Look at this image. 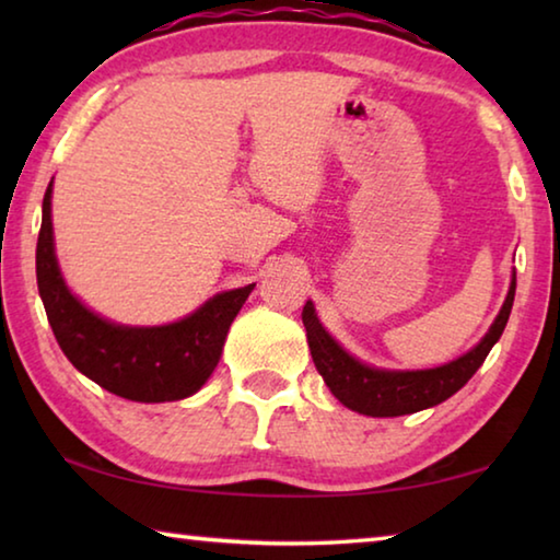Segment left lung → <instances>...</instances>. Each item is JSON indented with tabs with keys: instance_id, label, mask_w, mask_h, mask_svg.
Instances as JSON below:
<instances>
[{
	"instance_id": "left-lung-1",
	"label": "left lung",
	"mask_w": 560,
	"mask_h": 560,
	"mask_svg": "<svg viewBox=\"0 0 560 560\" xmlns=\"http://www.w3.org/2000/svg\"><path fill=\"white\" fill-rule=\"evenodd\" d=\"M516 273H511V287L504 306L491 324L489 334L474 346L469 353L452 360L447 365L430 368V371H381V368L365 365L346 353L328 330L320 326L314 303L306 301L303 306V326L314 358L316 371L324 375V383L330 387L348 410L371 417H400L410 412L428 410L447 400L454 393L469 383V377L479 371L489 350L494 348L506 328V320L514 306Z\"/></svg>"
}]
</instances>
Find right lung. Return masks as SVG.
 Returning a JSON list of instances; mask_svg holds the SVG:
<instances>
[{
	"mask_svg": "<svg viewBox=\"0 0 560 560\" xmlns=\"http://www.w3.org/2000/svg\"><path fill=\"white\" fill-rule=\"evenodd\" d=\"M36 283L63 355L93 383L136 402H173L195 395L220 363L234 316L249 287L217 293L195 314L167 326H118L73 296L54 254L51 183L42 205Z\"/></svg>",
	"mask_w": 560,
	"mask_h": 560,
	"instance_id": "obj_1",
	"label": "right lung"
}]
</instances>
